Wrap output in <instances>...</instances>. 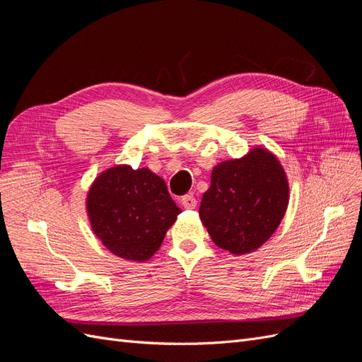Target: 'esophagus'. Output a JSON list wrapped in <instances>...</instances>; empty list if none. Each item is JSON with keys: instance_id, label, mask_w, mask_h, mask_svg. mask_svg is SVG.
<instances>
[{"instance_id": "esophagus-1", "label": "esophagus", "mask_w": 362, "mask_h": 362, "mask_svg": "<svg viewBox=\"0 0 362 362\" xmlns=\"http://www.w3.org/2000/svg\"><path fill=\"white\" fill-rule=\"evenodd\" d=\"M196 204H198V201H196V198L193 194H184L181 198V205L184 208H194Z\"/></svg>"}]
</instances>
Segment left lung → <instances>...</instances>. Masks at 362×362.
Returning <instances> with one entry per match:
<instances>
[{"instance_id": "left-lung-1", "label": "left lung", "mask_w": 362, "mask_h": 362, "mask_svg": "<svg viewBox=\"0 0 362 362\" xmlns=\"http://www.w3.org/2000/svg\"><path fill=\"white\" fill-rule=\"evenodd\" d=\"M288 205V181L264 148L218 163L201 201L199 217L213 242L234 255L249 254L276 231Z\"/></svg>"}]
</instances>
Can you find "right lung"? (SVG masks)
<instances>
[{"label": "right lung", "instance_id": "obj_1", "mask_svg": "<svg viewBox=\"0 0 362 362\" xmlns=\"http://www.w3.org/2000/svg\"><path fill=\"white\" fill-rule=\"evenodd\" d=\"M86 210L108 250L139 262L156 254L181 213L158 175L127 164L104 170L93 181Z\"/></svg>", "mask_w": 362, "mask_h": 362}]
</instances>
